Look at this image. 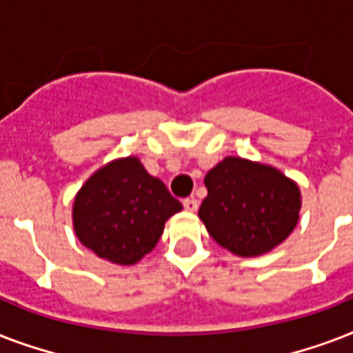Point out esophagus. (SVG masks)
<instances>
[{"mask_svg": "<svg viewBox=\"0 0 353 353\" xmlns=\"http://www.w3.org/2000/svg\"><path fill=\"white\" fill-rule=\"evenodd\" d=\"M183 207L188 210V212H194V210H198L199 203H198V199L196 198H187V199H183Z\"/></svg>", "mask_w": 353, "mask_h": 353, "instance_id": "1", "label": "esophagus"}]
</instances>
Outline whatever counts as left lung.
Instances as JSON below:
<instances>
[{"mask_svg":"<svg viewBox=\"0 0 353 353\" xmlns=\"http://www.w3.org/2000/svg\"><path fill=\"white\" fill-rule=\"evenodd\" d=\"M207 198L199 220L221 247L238 256H260L299 223L301 190L273 166L225 157L205 176Z\"/></svg>","mask_w":353,"mask_h":353,"instance_id":"left-lung-1","label":"left lung"}]
</instances>
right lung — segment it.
<instances>
[{"instance_id":"add662e5","label":"right lung","mask_w":353,"mask_h":353,"mask_svg":"<svg viewBox=\"0 0 353 353\" xmlns=\"http://www.w3.org/2000/svg\"><path fill=\"white\" fill-rule=\"evenodd\" d=\"M183 207L137 157L115 159L82 185L73 203L79 240L97 256L133 265L159 241L165 221Z\"/></svg>"}]
</instances>
